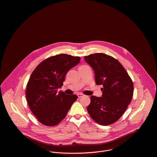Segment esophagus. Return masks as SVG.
Segmentation results:
<instances>
[{"label": "esophagus", "mask_w": 157, "mask_h": 157, "mask_svg": "<svg viewBox=\"0 0 157 157\" xmlns=\"http://www.w3.org/2000/svg\"><path fill=\"white\" fill-rule=\"evenodd\" d=\"M77 95V96H78V98H81L82 96H83V94H82V93H78Z\"/></svg>", "instance_id": "obj_1"}]
</instances>
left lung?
I'll return each mask as SVG.
<instances>
[{"instance_id": "left-lung-1", "label": "left lung", "mask_w": 157, "mask_h": 157, "mask_svg": "<svg viewBox=\"0 0 157 157\" xmlns=\"http://www.w3.org/2000/svg\"><path fill=\"white\" fill-rule=\"evenodd\" d=\"M93 67L96 85H102V97L91 96L87 110L102 125L116 122L124 113L133 95V82L123 66L114 58L102 53L85 56Z\"/></svg>"}]
</instances>
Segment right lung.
<instances>
[{"instance_id":"1","label":"right lung","mask_w":157,"mask_h":157,"mask_svg":"<svg viewBox=\"0 0 157 157\" xmlns=\"http://www.w3.org/2000/svg\"><path fill=\"white\" fill-rule=\"evenodd\" d=\"M80 61V56L58 54L43 60L32 73L26 88L27 101L42 124H58L77 100V95H66L63 91L58 93L57 89L63 85L69 69Z\"/></svg>"}]
</instances>
